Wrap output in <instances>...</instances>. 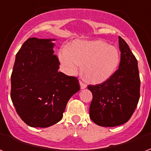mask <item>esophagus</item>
<instances>
[{
  "label": "esophagus",
  "mask_w": 151,
  "mask_h": 151,
  "mask_svg": "<svg viewBox=\"0 0 151 151\" xmlns=\"http://www.w3.org/2000/svg\"><path fill=\"white\" fill-rule=\"evenodd\" d=\"M79 84H80V88H81V90H83V89H85L86 87V85L85 83H83V81H79Z\"/></svg>",
  "instance_id": "1"
}]
</instances>
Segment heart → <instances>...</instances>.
Returning <instances> with one entry per match:
<instances>
[{"instance_id":"1","label":"heart","mask_w":151,"mask_h":151,"mask_svg":"<svg viewBox=\"0 0 151 151\" xmlns=\"http://www.w3.org/2000/svg\"><path fill=\"white\" fill-rule=\"evenodd\" d=\"M59 58L68 74H76L83 65L86 81L98 84L114 74L121 57L115 47L103 40H76L59 53Z\"/></svg>"}]
</instances>
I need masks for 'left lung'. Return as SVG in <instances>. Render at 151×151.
<instances>
[{
	"mask_svg": "<svg viewBox=\"0 0 151 151\" xmlns=\"http://www.w3.org/2000/svg\"><path fill=\"white\" fill-rule=\"evenodd\" d=\"M119 42L121 51L119 69L107 81L88 86L93 94L90 119L104 127H114L127 122L139 99L140 79L137 60L121 37Z\"/></svg>",
	"mask_w": 151,
	"mask_h": 151,
	"instance_id": "obj_1",
	"label": "left lung"
}]
</instances>
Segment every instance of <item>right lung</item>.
<instances>
[{"mask_svg":"<svg viewBox=\"0 0 151 151\" xmlns=\"http://www.w3.org/2000/svg\"><path fill=\"white\" fill-rule=\"evenodd\" d=\"M55 39L29 38L17 53L11 76V98L22 120L47 128L61 121L66 104L80 89L76 77L58 72Z\"/></svg>","mask_w":151,"mask_h":151,"instance_id":"right-lung-1","label":"right lung"}]
</instances>
